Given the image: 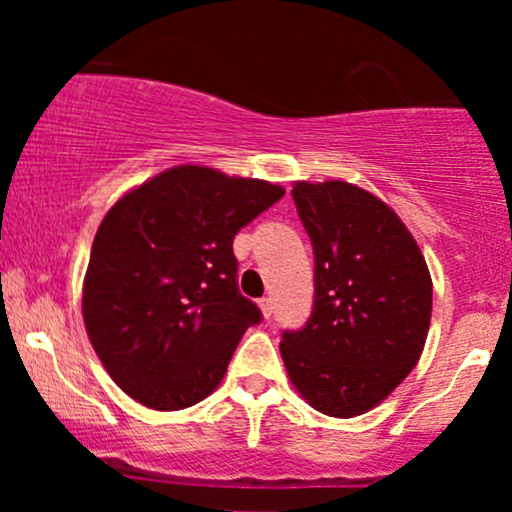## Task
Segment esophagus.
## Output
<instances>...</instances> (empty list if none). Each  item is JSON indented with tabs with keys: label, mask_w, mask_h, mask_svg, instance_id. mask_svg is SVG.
<instances>
[{
	"label": "esophagus",
	"mask_w": 512,
	"mask_h": 512,
	"mask_svg": "<svg viewBox=\"0 0 512 512\" xmlns=\"http://www.w3.org/2000/svg\"><path fill=\"white\" fill-rule=\"evenodd\" d=\"M260 308H262V315L269 320V317H272V313H274L272 298H260Z\"/></svg>",
	"instance_id": "esophagus-1"
}]
</instances>
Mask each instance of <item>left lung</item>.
<instances>
[{
    "label": "left lung",
    "instance_id": "8db88e82",
    "mask_svg": "<svg viewBox=\"0 0 512 512\" xmlns=\"http://www.w3.org/2000/svg\"><path fill=\"white\" fill-rule=\"evenodd\" d=\"M315 255L313 313L281 334L291 383L317 411L363 414L419 363L431 325L426 260L399 216L342 180L291 190Z\"/></svg>",
    "mask_w": 512,
    "mask_h": 512
}]
</instances>
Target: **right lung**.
I'll list each match as a JSON object with an SVG mask.
<instances>
[{"instance_id":"1","label":"right lung","mask_w":512,"mask_h":512,"mask_svg":"<svg viewBox=\"0 0 512 512\" xmlns=\"http://www.w3.org/2000/svg\"><path fill=\"white\" fill-rule=\"evenodd\" d=\"M284 197L264 180L178 166L127 192L93 238L88 339L144 407L175 411L216 390L260 308L238 291L233 238Z\"/></svg>"}]
</instances>
